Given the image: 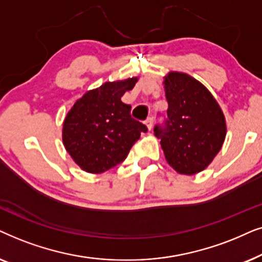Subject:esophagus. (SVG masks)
Masks as SVG:
<instances>
[{
	"mask_svg": "<svg viewBox=\"0 0 262 262\" xmlns=\"http://www.w3.org/2000/svg\"><path fill=\"white\" fill-rule=\"evenodd\" d=\"M145 123H146V127H147L149 130H151L152 127H153V118L152 117H148L147 120H146Z\"/></svg>",
	"mask_w": 262,
	"mask_h": 262,
	"instance_id": "1",
	"label": "esophagus"
}]
</instances>
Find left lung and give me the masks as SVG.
I'll return each instance as SVG.
<instances>
[{
  "mask_svg": "<svg viewBox=\"0 0 262 262\" xmlns=\"http://www.w3.org/2000/svg\"><path fill=\"white\" fill-rule=\"evenodd\" d=\"M169 104L164 127L156 125L167 164L181 175L205 170L221 151L226 135L223 111L206 87L193 76L170 72L164 76Z\"/></svg>",
  "mask_w": 262,
  "mask_h": 262,
  "instance_id": "left-lung-1",
  "label": "left lung"
}]
</instances>
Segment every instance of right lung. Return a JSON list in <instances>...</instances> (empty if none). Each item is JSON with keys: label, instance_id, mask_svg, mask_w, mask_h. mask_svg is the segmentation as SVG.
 <instances>
[{"label": "right lung", "instance_id": "1", "mask_svg": "<svg viewBox=\"0 0 262 262\" xmlns=\"http://www.w3.org/2000/svg\"><path fill=\"white\" fill-rule=\"evenodd\" d=\"M138 78L104 82L74 103L63 121L62 140L73 160L91 173H102L123 162L147 128L130 116L121 97Z\"/></svg>", "mask_w": 262, "mask_h": 262}]
</instances>
